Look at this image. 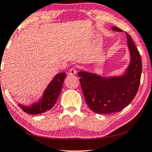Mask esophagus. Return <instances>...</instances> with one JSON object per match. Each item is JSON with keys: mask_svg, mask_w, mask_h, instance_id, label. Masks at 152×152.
Masks as SVG:
<instances>
[{"mask_svg": "<svg viewBox=\"0 0 152 152\" xmlns=\"http://www.w3.org/2000/svg\"><path fill=\"white\" fill-rule=\"evenodd\" d=\"M77 73V70H76V67H72L71 69H69V75H74V74H76Z\"/></svg>", "mask_w": 152, "mask_h": 152, "instance_id": "1", "label": "esophagus"}]
</instances>
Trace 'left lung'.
I'll list each match as a JSON object with an SVG mask.
<instances>
[{
	"label": "left lung",
	"mask_w": 152,
	"mask_h": 152,
	"mask_svg": "<svg viewBox=\"0 0 152 152\" xmlns=\"http://www.w3.org/2000/svg\"><path fill=\"white\" fill-rule=\"evenodd\" d=\"M113 30L121 32L116 26ZM131 60L124 75L104 78L94 73L79 72L80 82L87 105L98 114L119 112L133 100L139 90L142 72L139 52L126 33Z\"/></svg>",
	"instance_id": "left-lung-1"
}]
</instances>
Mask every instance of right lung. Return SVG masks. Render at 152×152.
Listing matches in <instances>:
<instances>
[{
	"label": "right lung",
	"instance_id": "add662e5",
	"mask_svg": "<svg viewBox=\"0 0 152 152\" xmlns=\"http://www.w3.org/2000/svg\"><path fill=\"white\" fill-rule=\"evenodd\" d=\"M66 76L64 72L58 73L54 76L43 94L39 102H36L31 106L19 104L22 110L29 115H37L50 110L55 104L61 91L63 81Z\"/></svg>",
	"mask_w": 152,
	"mask_h": 152
}]
</instances>
